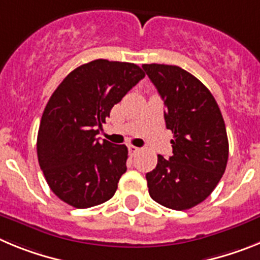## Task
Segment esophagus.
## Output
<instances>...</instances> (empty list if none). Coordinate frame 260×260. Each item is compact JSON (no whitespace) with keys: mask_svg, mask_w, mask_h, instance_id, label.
<instances>
[{"mask_svg":"<svg viewBox=\"0 0 260 260\" xmlns=\"http://www.w3.org/2000/svg\"><path fill=\"white\" fill-rule=\"evenodd\" d=\"M127 148H128V152L132 153V155H135V153H138L139 151H141V148H138V147H135V146H132V144H130Z\"/></svg>","mask_w":260,"mask_h":260,"instance_id":"obj_1","label":"esophagus"}]
</instances>
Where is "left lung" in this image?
Returning <instances> with one entry per match:
<instances>
[{
  "label": "left lung",
  "instance_id": "1",
  "mask_svg": "<svg viewBox=\"0 0 260 260\" xmlns=\"http://www.w3.org/2000/svg\"><path fill=\"white\" fill-rule=\"evenodd\" d=\"M164 100L173 155H157L146 174L151 198L164 207L183 211L210 197L226 168L228 137L220 108L210 89L173 65L142 66Z\"/></svg>",
  "mask_w": 260,
  "mask_h": 260
}]
</instances>
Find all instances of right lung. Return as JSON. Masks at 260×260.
I'll return each instance as SVG.
<instances>
[{
    "label": "right lung",
    "mask_w": 260,
    "mask_h": 260,
    "mask_svg": "<svg viewBox=\"0 0 260 260\" xmlns=\"http://www.w3.org/2000/svg\"><path fill=\"white\" fill-rule=\"evenodd\" d=\"M130 62L95 59L73 70L41 117L38 158L50 190L75 208L109 201L126 172L127 147L99 142L114 104L144 78Z\"/></svg>",
    "instance_id": "obj_1"
}]
</instances>
